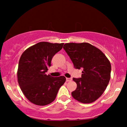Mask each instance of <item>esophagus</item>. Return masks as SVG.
Here are the masks:
<instances>
[{
    "label": "esophagus",
    "mask_w": 127,
    "mask_h": 127,
    "mask_svg": "<svg viewBox=\"0 0 127 127\" xmlns=\"http://www.w3.org/2000/svg\"><path fill=\"white\" fill-rule=\"evenodd\" d=\"M72 80V78H66V82H70Z\"/></svg>",
    "instance_id": "esophagus-1"
}]
</instances>
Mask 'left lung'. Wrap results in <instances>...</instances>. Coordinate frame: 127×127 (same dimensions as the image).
<instances>
[{
	"label": "left lung",
	"instance_id": "8db88e82",
	"mask_svg": "<svg viewBox=\"0 0 127 127\" xmlns=\"http://www.w3.org/2000/svg\"><path fill=\"white\" fill-rule=\"evenodd\" d=\"M63 49L74 68L83 69L81 78H73L77 85L72 92L73 97L84 104L94 102L102 95L110 81L109 59L100 49L89 43H66Z\"/></svg>",
	"mask_w": 127,
	"mask_h": 127
}]
</instances>
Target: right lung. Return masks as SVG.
Listing matches in <instances>:
<instances>
[{
	"mask_svg": "<svg viewBox=\"0 0 127 127\" xmlns=\"http://www.w3.org/2000/svg\"><path fill=\"white\" fill-rule=\"evenodd\" d=\"M64 43L40 42L30 46L22 53L17 70L18 82L28 100L33 104L45 106L55 99L59 90L66 78L46 75L48 66Z\"/></svg>",
	"mask_w": 127,
	"mask_h": 127,
	"instance_id": "1",
	"label": "right lung"
}]
</instances>
